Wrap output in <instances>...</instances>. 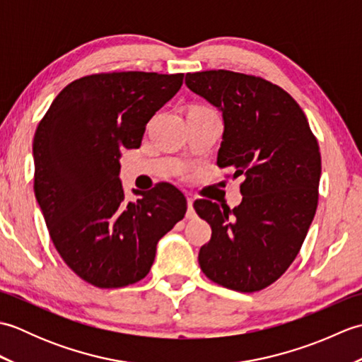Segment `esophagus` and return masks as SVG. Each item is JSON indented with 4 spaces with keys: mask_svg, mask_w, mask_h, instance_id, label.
<instances>
[{
    "mask_svg": "<svg viewBox=\"0 0 362 362\" xmlns=\"http://www.w3.org/2000/svg\"><path fill=\"white\" fill-rule=\"evenodd\" d=\"M187 202H188V213H187V218H194V209H193V202H194V199L193 197H187Z\"/></svg>",
    "mask_w": 362,
    "mask_h": 362,
    "instance_id": "esophagus-1",
    "label": "esophagus"
}]
</instances>
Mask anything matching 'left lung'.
<instances>
[{"mask_svg": "<svg viewBox=\"0 0 362 362\" xmlns=\"http://www.w3.org/2000/svg\"><path fill=\"white\" fill-rule=\"evenodd\" d=\"M185 83L222 112L218 166L244 177L243 202L233 210L194 202L211 227L199 264L221 286L261 291L286 272L316 214L317 140L296 99L258 76L210 70L187 73Z\"/></svg>", "mask_w": 362, "mask_h": 362, "instance_id": "obj_1", "label": "left lung"}]
</instances>
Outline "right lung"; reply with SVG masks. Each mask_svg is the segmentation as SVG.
<instances>
[{"label":"right lung","instance_id":"add662e5","mask_svg":"<svg viewBox=\"0 0 362 362\" xmlns=\"http://www.w3.org/2000/svg\"><path fill=\"white\" fill-rule=\"evenodd\" d=\"M183 83V73H99L60 91L34 135V193L54 247L96 288L144 279L157 243L187 213V199L158 183L127 202L121 149L140 148L148 121Z\"/></svg>","mask_w":362,"mask_h":362}]
</instances>
